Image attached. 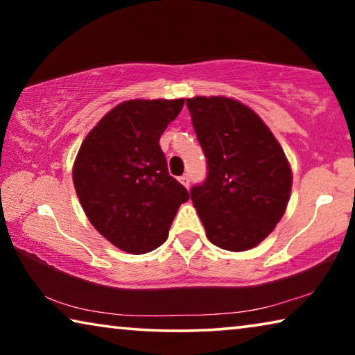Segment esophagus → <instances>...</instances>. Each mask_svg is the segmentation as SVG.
<instances>
[{"mask_svg":"<svg viewBox=\"0 0 355 355\" xmlns=\"http://www.w3.org/2000/svg\"><path fill=\"white\" fill-rule=\"evenodd\" d=\"M178 180H180V183L184 186V188H189V177L188 175H182Z\"/></svg>","mask_w":355,"mask_h":355,"instance_id":"34e87169","label":"esophagus"}]
</instances>
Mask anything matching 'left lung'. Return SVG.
<instances>
[{
    "label": "left lung",
    "instance_id": "obj_1",
    "mask_svg": "<svg viewBox=\"0 0 355 355\" xmlns=\"http://www.w3.org/2000/svg\"><path fill=\"white\" fill-rule=\"evenodd\" d=\"M208 175L191 200L214 245L249 250L284 216L293 173L284 148L255 111L228 97L186 98Z\"/></svg>",
    "mask_w": 355,
    "mask_h": 355
}]
</instances>
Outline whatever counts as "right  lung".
<instances>
[{"mask_svg": "<svg viewBox=\"0 0 355 355\" xmlns=\"http://www.w3.org/2000/svg\"><path fill=\"white\" fill-rule=\"evenodd\" d=\"M184 105L177 100H128L105 114L84 137L73 184L91 224L128 254L163 244L182 203L189 199L167 172L159 137Z\"/></svg>", "mask_w": 355, "mask_h": 355, "instance_id": "obj_1", "label": "right lung"}]
</instances>
